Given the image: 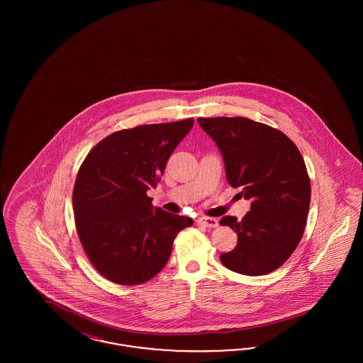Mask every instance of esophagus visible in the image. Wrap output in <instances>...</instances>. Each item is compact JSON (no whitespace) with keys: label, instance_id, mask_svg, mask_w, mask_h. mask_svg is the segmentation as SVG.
<instances>
[{"label":"esophagus","instance_id":"1","mask_svg":"<svg viewBox=\"0 0 363 363\" xmlns=\"http://www.w3.org/2000/svg\"><path fill=\"white\" fill-rule=\"evenodd\" d=\"M197 225H204V227H208V228H213V227L219 225V222L215 218H200L197 220Z\"/></svg>","mask_w":363,"mask_h":363}]
</instances>
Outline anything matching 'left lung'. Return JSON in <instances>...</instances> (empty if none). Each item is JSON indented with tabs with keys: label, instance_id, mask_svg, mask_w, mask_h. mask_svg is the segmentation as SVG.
<instances>
[{
	"label": "left lung",
	"instance_id": "left-lung-1",
	"mask_svg": "<svg viewBox=\"0 0 363 363\" xmlns=\"http://www.w3.org/2000/svg\"><path fill=\"white\" fill-rule=\"evenodd\" d=\"M223 156L227 182L242 188L250 211L225 216L238 243L220 255L230 271L247 277L283 265L301 241L311 206V179L299 150L283 132L245 117L199 118Z\"/></svg>",
	"mask_w": 363,
	"mask_h": 363
}]
</instances>
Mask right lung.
Returning <instances> with one entry per match:
<instances>
[{
	"mask_svg": "<svg viewBox=\"0 0 363 363\" xmlns=\"http://www.w3.org/2000/svg\"><path fill=\"white\" fill-rule=\"evenodd\" d=\"M193 123L118 130L82 163L72 194L76 230L86 257L110 281L135 286L152 279L170 259L177 234L193 225L190 218L152 207L147 196Z\"/></svg>",
	"mask_w": 363,
	"mask_h": 363,
	"instance_id": "obj_1",
	"label": "right lung"
}]
</instances>
